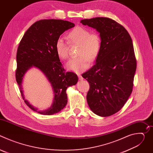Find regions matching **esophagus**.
I'll return each instance as SVG.
<instances>
[{"instance_id": "esophagus-1", "label": "esophagus", "mask_w": 153, "mask_h": 153, "mask_svg": "<svg viewBox=\"0 0 153 153\" xmlns=\"http://www.w3.org/2000/svg\"><path fill=\"white\" fill-rule=\"evenodd\" d=\"M78 77H79V80H83V77H82V76H81V74H78Z\"/></svg>"}]
</instances>
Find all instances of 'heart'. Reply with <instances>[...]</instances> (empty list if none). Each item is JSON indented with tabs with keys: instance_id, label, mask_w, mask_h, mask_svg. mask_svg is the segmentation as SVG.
Here are the masks:
<instances>
[{
	"instance_id": "heart-1",
	"label": "heart",
	"mask_w": 153,
	"mask_h": 153,
	"mask_svg": "<svg viewBox=\"0 0 153 153\" xmlns=\"http://www.w3.org/2000/svg\"><path fill=\"white\" fill-rule=\"evenodd\" d=\"M68 39L71 44L79 45L77 57L70 59L66 64L68 70L80 73L89 67L90 60H95L100 50L101 39L97 33H91L84 27H77L68 34ZM57 56L63 60L68 57V43L63 37H59L55 43Z\"/></svg>"
}]
</instances>
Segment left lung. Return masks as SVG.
<instances>
[{"mask_svg": "<svg viewBox=\"0 0 153 153\" xmlns=\"http://www.w3.org/2000/svg\"><path fill=\"white\" fill-rule=\"evenodd\" d=\"M80 22L96 29L101 39L95 65L82 74L90 85L87 102L94 114L110 116L123 106L133 90L136 59L132 39L122 25L110 18L86 19Z\"/></svg>", "mask_w": 153, "mask_h": 153, "instance_id": "8db88e82", "label": "left lung"}]
</instances>
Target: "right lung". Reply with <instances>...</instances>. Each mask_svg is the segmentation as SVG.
<instances>
[{"label":"right lung","mask_w":153,"mask_h":153,"mask_svg":"<svg viewBox=\"0 0 153 153\" xmlns=\"http://www.w3.org/2000/svg\"><path fill=\"white\" fill-rule=\"evenodd\" d=\"M75 25L70 22L58 19H45L33 24L24 34L17 49L16 79L25 103L33 111L44 115L60 111L67 104V90L75 85L77 76L65 72L55 50V43L60 36ZM36 68L45 75L51 83L54 97L52 105L47 110L39 111L25 99L22 87L27 71Z\"/></svg>","instance_id":"obj_1"}]
</instances>
